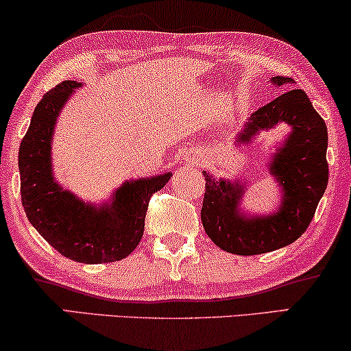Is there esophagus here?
<instances>
[{"mask_svg": "<svg viewBox=\"0 0 351 351\" xmlns=\"http://www.w3.org/2000/svg\"><path fill=\"white\" fill-rule=\"evenodd\" d=\"M199 159H202V154L195 152V149H192V152H186L185 154V161L189 162V165H198Z\"/></svg>", "mask_w": 351, "mask_h": 351, "instance_id": "1", "label": "esophagus"}]
</instances>
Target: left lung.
Instances as JSON below:
<instances>
[{
    "mask_svg": "<svg viewBox=\"0 0 351 351\" xmlns=\"http://www.w3.org/2000/svg\"><path fill=\"white\" fill-rule=\"evenodd\" d=\"M293 79L272 77L271 85L287 92L259 108L235 136L237 145H250L263 130L287 124L290 132L267 162V171L280 186V202L269 215H250L242 209L248 182L216 179L203 172L206 192L202 222L209 239L224 252L261 254L274 252L300 239L311 222L326 192L329 166L326 161L327 127Z\"/></svg>",
    "mask_w": 351,
    "mask_h": 351,
    "instance_id": "1",
    "label": "left lung"
}]
</instances>
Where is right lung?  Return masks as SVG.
<instances>
[{"instance_id":"add662e5","label":"right lung","mask_w":351,"mask_h":351,"mask_svg":"<svg viewBox=\"0 0 351 351\" xmlns=\"http://www.w3.org/2000/svg\"><path fill=\"white\" fill-rule=\"evenodd\" d=\"M79 86L75 80L62 82L36 104L19 148L21 197L30 224L62 256L101 265L119 261L136 248L149 198L169 182L172 172L124 180L99 206L59 184L51 159L54 127Z\"/></svg>"}]
</instances>
